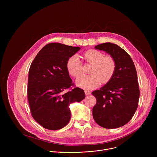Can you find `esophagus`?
Here are the masks:
<instances>
[{
  "instance_id": "esophagus-1",
  "label": "esophagus",
  "mask_w": 157,
  "mask_h": 157,
  "mask_svg": "<svg viewBox=\"0 0 157 157\" xmlns=\"http://www.w3.org/2000/svg\"><path fill=\"white\" fill-rule=\"evenodd\" d=\"M84 93H85V94H86V95H89V94H91V92L88 91V90H85V91H84Z\"/></svg>"
}]
</instances>
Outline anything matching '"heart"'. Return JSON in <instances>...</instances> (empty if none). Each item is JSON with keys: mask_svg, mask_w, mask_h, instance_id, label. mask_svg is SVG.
Segmentation results:
<instances>
[{"mask_svg": "<svg viewBox=\"0 0 157 157\" xmlns=\"http://www.w3.org/2000/svg\"><path fill=\"white\" fill-rule=\"evenodd\" d=\"M83 58L87 63L93 64L89 71L91 75H81L76 81L78 86L84 89H92L98 87L101 82H108L113 76L116 63L110 56H105L101 52L90 50L83 54ZM69 73L75 77L82 73V63L77 55L71 56L66 63Z\"/></svg>", "mask_w": 157, "mask_h": 157, "instance_id": "1", "label": "heart"}]
</instances>
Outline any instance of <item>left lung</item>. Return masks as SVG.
Returning a JSON list of instances; mask_svg holds the SVG:
<instances>
[{"label":"left lung","mask_w":157,"mask_h":157,"mask_svg":"<svg viewBox=\"0 0 157 157\" xmlns=\"http://www.w3.org/2000/svg\"><path fill=\"white\" fill-rule=\"evenodd\" d=\"M94 48L110 55L116 69L106 84L92 93L97 100L93 116L104 128H119L131 120L138 107L140 90L137 71L129 55L116 44L104 43Z\"/></svg>","instance_id":"obj_1"}]
</instances>
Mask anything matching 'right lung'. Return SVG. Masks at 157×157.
Instances as JSON below:
<instances>
[{
    "mask_svg": "<svg viewBox=\"0 0 157 157\" xmlns=\"http://www.w3.org/2000/svg\"><path fill=\"white\" fill-rule=\"evenodd\" d=\"M80 47L52 43L36 55L29 72L27 95L33 119L43 127L56 130L65 127L70 121V105L84 99V90L75 87L67 70L68 59Z\"/></svg>",
    "mask_w": 157,
    "mask_h": 157,
    "instance_id": "obj_1",
    "label": "right lung"
}]
</instances>
